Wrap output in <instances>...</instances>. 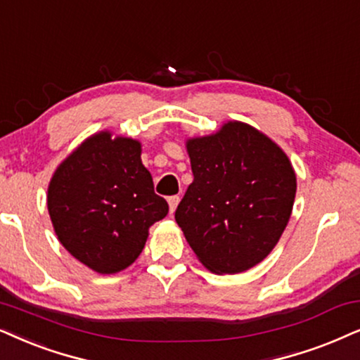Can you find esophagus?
Segmentation results:
<instances>
[{
	"label": "esophagus",
	"instance_id": "1",
	"mask_svg": "<svg viewBox=\"0 0 360 360\" xmlns=\"http://www.w3.org/2000/svg\"><path fill=\"white\" fill-rule=\"evenodd\" d=\"M179 202H180V197L179 195H174V197H169V207H170V213H174L176 207H179Z\"/></svg>",
	"mask_w": 360,
	"mask_h": 360
}]
</instances>
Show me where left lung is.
<instances>
[{
  "label": "left lung",
  "instance_id": "1",
  "mask_svg": "<svg viewBox=\"0 0 360 360\" xmlns=\"http://www.w3.org/2000/svg\"><path fill=\"white\" fill-rule=\"evenodd\" d=\"M193 181L175 220L200 263L217 274L253 268L278 245L296 197L283 148L245 122L186 140Z\"/></svg>",
  "mask_w": 360,
  "mask_h": 360
}]
</instances>
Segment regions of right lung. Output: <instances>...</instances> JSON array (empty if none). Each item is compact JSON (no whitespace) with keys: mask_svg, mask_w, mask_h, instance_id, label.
<instances>
[{"mask_svg":"<svg viewBox=\"0 0 360 360\" xmlns=\"http://www.w3.org/2000/svg\"><path fill=\"white\" fill-rule=\"evenodd\" d=\"M142 143L102 130L59 163L48 186V210L60 245L99 274L129 268L148 228L169 213L143 167Z\"/></svg>","mask_w":360,"mask_h":360,"instance_id":"1","label":"right lung"}]
</instances>
